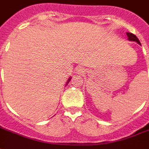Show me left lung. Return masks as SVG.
<instances>
[{
    "mask_svg": "<svg viewBox=\"0 0 149 149\" xmlns=\"http://www.w3.org/2000/svg\"><path fill=\"white\" fill-rule=\"evenodd\" d=\"M127 36H128V39L129 40L136 41V42H137L139 45H141V42H140L139 39L136 37V36H135L134 34L131 33H127Z\"/></svg>",
    "mask_w": 149,
    "mask_h": 149,
    "instance_id": "8db88e82",
    "label": "left lung"
}]
</instances>
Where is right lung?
<instances>
[{
  "label": "right lung",
  "instance_id": "add662e5",
  "mask_svg": "<svg viewBox=\"0 0 149 149\" xmlns=\"http://www.w3.org/2000/svg\"><path fill=\"white\" fill-rule=\"evenodd\" d=\"M69 81H70V79H69Z\"/></svg>",
  "mask_w": 149,
  "mask_h": 149
}]
</instances>
